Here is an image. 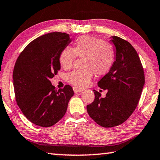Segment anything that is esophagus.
I'll use <instances>...</instances> for the list:
<instances>
[{
	"label": "esophagus",
	"instance_id": "1",
	"mask_svg": "<svg viewBox=\"0 0 160 160\" xmlns=\"http://www.w3.org/2000/svg\"><path fill=\"white\" fill-rule=\"evenodd\" d=\"M73 90H74V92L75 93H77V92H82V91L84 90V89H82V88H77V87H73Z\"/></svg>",
	"mask_w": 160,
	"mask_h": 160
}]
</instances>
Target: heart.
Returning <instances> with one entry per match:
<instances>
[{
    "mask_svg": "<svg viewBox=\"0 0 160 160\" xmlns=\"http://www.w3.org/2000/svg\"><path fill=\"white\" fill-rule=\"evenodd\" d=\"M84 58V69L75 70L68 73L67 81L76 87L87 86L92 79L94 72L104 75L111 70L115 60L114 48L109 42L90 35L78 38L73 48H63L59 55V62L63 69L68 70L72 66L76 57Z\"/></svg>",
    "mask_w": 160,
    "mask_h": 160,
    "instance_id": "1",
    "label": "heart"
}]
</instances>
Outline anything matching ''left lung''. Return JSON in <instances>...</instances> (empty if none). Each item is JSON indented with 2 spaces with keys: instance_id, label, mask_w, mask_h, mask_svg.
Returning <instances> with one entry per match:
<instances>
[{
  "instance_id": "obj_1",
  "label": "left lung",
  "mask_w": 160,
  "mask_h": 160,
  "mask_svg": "<svg viewBox=\"0 0 160 160\" xmlns=\"http://www.w3.org/2000/svg\"><path fill=\"white\" fill-rule=\"evenodd\" d=\"M116 48L111 70L98 82L107 90L105 98L93 90L95 100L87 105L91 118L103 128L122 124L135 111L144 85V73L138 52L130 42L118 36L110 40Z\"/></svg>"
}]
</instances>
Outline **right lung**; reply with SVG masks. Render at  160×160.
I'll use <instances>...</instances> for the list:
<instances>
[{
    "label": "right lung",
    "instance_id": "obj_1",
    "mask_svg": "<svg viewBox=\"0 0 160 160\" xmlns=\"http://www.w3.org/2000/svg\"><path fill=\"white\" fill-rule=\"evenodd\" d=\"M70 42L65 32L41 35L25 48L15 64L16 102L25 118L38 126L48 128L61 120L74 95L70 85L57 90L50 80L60 69V52Z\"/></svg>",
    "mask_w": 160,
    "mask_h": 160
}]
</instances>
